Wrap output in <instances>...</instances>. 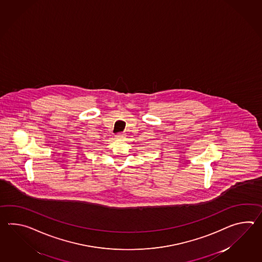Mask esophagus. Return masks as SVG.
I'll list each match as a JSON object with an SVG mask.
<instances>
[{"label": "esophagus", "instance_id": "obj_1", "mask_svg": "<svg viewBox=\"0 0 262 262\" xmlns=\"http://www.w3.org/2000/svg\"><path fill=\"white\" fill-rule=\"evenodd\" d=\"M116 137L118 138V139H122V138L125 137V134H121V133H120V134H117V135H116Z\"/></svg>", "mask_w": 262, "mask_h": 262}]
</instances>
